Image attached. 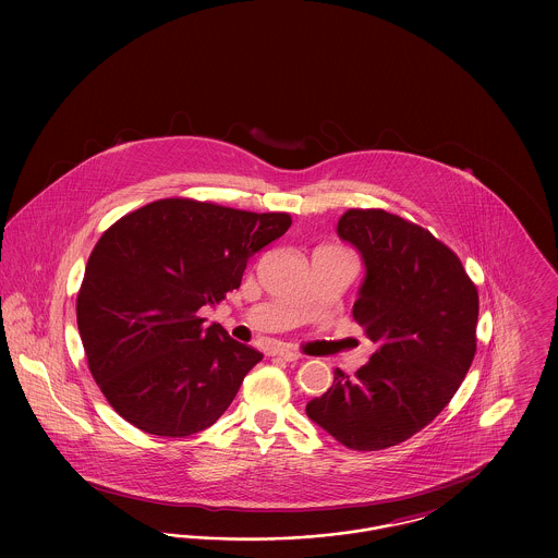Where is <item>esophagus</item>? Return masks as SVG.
Wrapping results in <instances>:
<instances>
[{
    "mask_svg": "<svg viewBox=\"0 0 558 558\" xmlns=\"http://www.w3.org/2000/svg\"><path fill=\"white\" fill-rule=\"evenodd\" d=\"M271 355H274V357H278V360H284V362H296V360L301 357L296 351L287 349V347H282V349H274V351H271Z\"/></svg>",
    "mask_w": 558,
    "mask_h": 558,
    "instance_id": "1",
    "label": "esophagus"
}]
</instances>
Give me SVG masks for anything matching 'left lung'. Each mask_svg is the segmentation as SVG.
<instances>
[{
    "instance_id": "obj_1",
    "label": "left lung",
    "mask_w": 558,
    "mask_h": 558,
    "mask_svg": "<svg viewBox=\"0 0 558 558\" xmlns=\"http://www.w3.org/2000/svg\"><path fill=\"white\" fill-rule=\"evenodd\" d=\"M337 234L366 267L353 318L376 349L353 376L337 368L305 412L349 450H385L425 428L464 380L477 287L444 242L398 215L349 209Z\"/></svg>"
}]
</instances>
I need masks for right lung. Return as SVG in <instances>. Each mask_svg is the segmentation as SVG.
Returning <instances> with one entry per match:
<instances>
[{
	"instance_id": "right-lung-1",
	"label": "right lung",
	"mask_w": 558,
	"mask_h": 558,
	"mask_svg": "<svg viewBox=\"0 0 558 558\" xmlns=\"http://www.w3.org/2000/svg\"><path fill=\"white\" fill-rule=\"evenodd\" d=\"M289 213L165 198L121 217L94 246L77 296L92 376L119 416L160 437L211 426L264 353L198 310L239 289Z\"/></svg>"
}]
</instances>
